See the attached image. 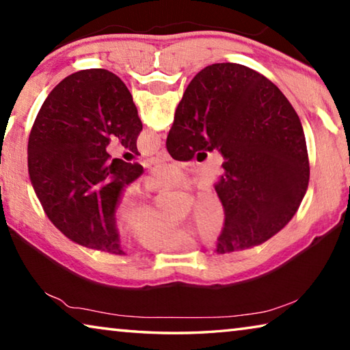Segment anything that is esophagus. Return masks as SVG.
Masks as SVG:
<instances>
[{
	"instance_id": "1",
	"label": "esophagus",
	"mask_w": 350,
	"mask_h": 350,
	"mask_svg": "<svg viewBox=\"0 0 350 350\" xmlns=\"http://www.w3.org/2000/svg\"><path fill=\"white\" fill-rule=\"evenodd\" d=\"M156 159H161V161H170V154L165 148H162V150L156 154Z\"/></svg>"
}]
</instances>
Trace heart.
Returning a JSON list of instances; mask_svg holds the SVG:
<instances>
[{"label": "heart", "mask_w": 350, "mask_h": 350, "mask_svg": "<svg viewBox=\"0 0 350 350\" xmlns=\"http://www.w3.org/2000/svg\"><path fill=\"white\" fill-rule=\"evenodd\" d=\"M188 177L179 165H163L146 180V189L183 188ZM117 222L133 233V239L142 248L151 252H171L193 244V234L182 224H170L156 217L152 206L137 196L123 198L116 210ZM193 222L206 238H216L225 224V210L215 193H202L193 206Z\"/></svg>", "instance_id": "1"}]
</instances>
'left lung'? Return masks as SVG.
I'll list each match as a JSON object with an SVG mask.
<instances>
[{
	"label": "left lung",
	"mask_w": 350,
	"mask_h": 350,
	"mask_svg": "<svg viewBox=\"0 0 350 350\" xmlns=\"http://www.w3.org/2000/svg\"><path fill=\"white\" fill-rule=\"evenodd\" d=\"M140 131L131 92L106 69L70 74L44 100L29 135V177L46 216L70 241L125 254L116 208L144 168L111 159L106 146L118 139L139 154Z\"/></svg>",
	"instance_id": "left-lung-1"
}]
</instances>
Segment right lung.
I'll list each match as a JSON object with an SVG mask.
<instances>
[{
    "label": "right lung",
    "mask_w": 350,
    "mask_h": 350,
    "mask_svg": "<svg viewBox=\"0 0 350 350\" xmlns=\"http://www.w3.org/2000/svg\"><path fill=\"white\" fill-rule=\"evenodd\" d=\"M176 161L217 150L224 174L215 189L225 210L217 253L269 241L298 211L309 185V154L299 117L256 70L216 63L194 77L167 137Z\"/></svg>",
    "instance_id": "right-lung-1"
}]
</instances>
